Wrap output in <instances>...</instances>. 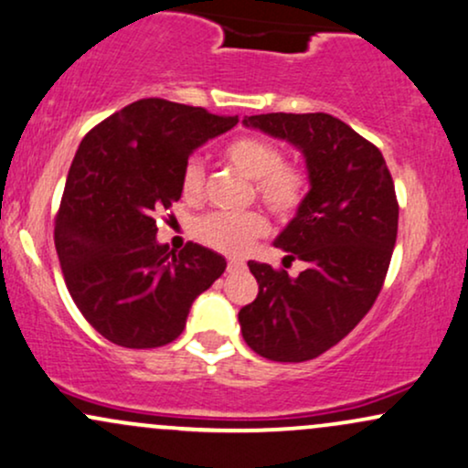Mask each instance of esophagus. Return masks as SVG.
<instances>
[{
	"label": "esophagus",
	"instance_id": "obj_1",
	"mask_svg": "<svg viewBox=\"0 0 468 468\" xmlns=\"http://www.w3.org/2000/svg\"><path fill=\"white\" fill-rule=\"evenodd\" d=\"M240 269H245V262H243V261H239V258H229V262H228V271L232 273V271H240Z\"/></svg>",
	"mask_w": 468,
	"mask_h": 468
}]
</instances>
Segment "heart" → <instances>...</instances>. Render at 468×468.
I'll list each match as a JSON object with an SVG mask.
<instances>
[{
	"label": "heart",
	"instance_id": "1",
	"mask_svg": "<svg viewBox=\"0 0 468 468\" xmlns=\"http://www.w3.org/2000/svg\"><path fill=\"white\" fill-rule=\"evenodd\" d=\"M225 157L254 181L261 199L278 214H289L300 206L304 197V173L282 164V153L273 142L262 137H239L225 148ZM203 190V166L199 159H188L181 170V192L188 199ZM267 221L258 212H212L201 217L195 232L206 245L225 254H240L251 239L265 234Z\"/></svg>",
	"mask_w": 468,
	"mask_h": 468
}]
</instances>
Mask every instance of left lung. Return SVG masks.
<instances>
[{
  "label": "left lung",
  "instance_id": "8db88e82",
  "mask_svg": "<svg viewBox=\"0 0 468 468\" xmlns=\"http://www.w3.org/2000/svg\"><path fill=\"white\" fill-rule=\"evenodd\" d=\"M247 129L302 153L309 192L273 245L306 262L300 276L250 261L258 295L239 311L240 333L271 361H309L364 320L386 280L399 203L381 151L328 113L245 115Z\"/></svg>",
  "mask_w": 468,
  "mask_h": 468
}]
</instances>
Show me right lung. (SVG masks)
Returning a JSON list of instances; mask_svg holds the SVG:
<instances>
[{"label":"right lung","instance_id":"obj_1","mask_svg":"<svg viewBox=\"0 0 468 468\" xmlns=\"http://www.w3.org/2000/svg\"><path fill=\"white\" fill-rule=\"evenodd\" d=\"M239 115L146 98L82 137L54 225L60 267L82 317L109 342L157 348L184 331L192 302L228 267L188 243L157 240V212L181 197V170Z\"/></svg>","mask_w":468,"mask_h":468}]
</instances>
